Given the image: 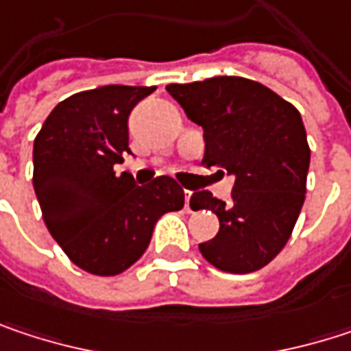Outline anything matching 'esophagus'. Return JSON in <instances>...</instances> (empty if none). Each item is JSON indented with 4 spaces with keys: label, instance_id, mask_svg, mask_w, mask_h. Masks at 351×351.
<instances>
[{
    "label": "esophagus",
    "instance_id": "1",
    "mask_svg": "<svg viewBox=\"0 0 351 351\" xmlns=\"http://www.w3.org/2000/svg\"><path fill=\"white\" fill-rule=\"evenodd\" d=\"M191 195H193V191H184V209H186L189 213H191V205H189V203H191Z\"/></svg>",
    "mask_w": 351,
    "mask_h": 351
}]
</instances>
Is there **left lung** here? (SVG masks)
<instances>
[{"label":"left lung","mask_w":351,"mask_h":351,"mask_svg":"<svg viewBox=\"0 0 351 351\" xmlns=\"http://www.w3.org/2000/svg\"><path fill=\"white\" fill-rule=\"evenodd\" d=\"M167 91L203 128L205 167L232 175L226 203L209 191L191 195L193 211L219 217L213 240L199 244L207 262L232 274L266 266L289 242L305 201L311 150L297 107L244 77H213Z\"/></svg>","instance_id":"1"}]
</instances>
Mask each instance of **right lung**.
Segmentation results:
<instances>
[{
	"label": "right lung",
	"mask_w": 351,
	"mask_h": 351,
	"mask_svg": "<svg viewBox=\"0 0 351 351\" xmlns=\"http://www.w3.org/2000/svg\"><path fill=\"white\" fill-rule=\"evenodd\" d=\"M156 87L106 85L50 111L34 140V191L50 236L83 270L113 276L150 244L156 221L184 205L171 176L138 186L113 167L132 154L128 117Z\"/></svg>",
	"instance_id": "1"
}]
</instances>
